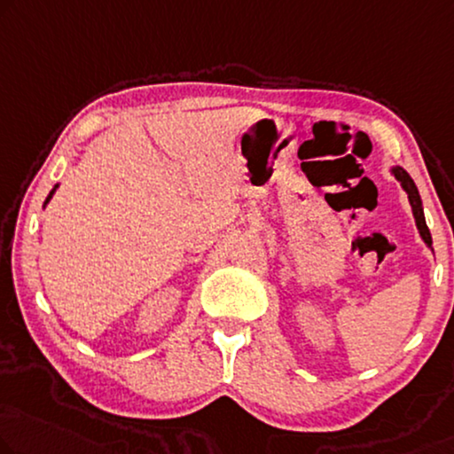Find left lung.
<instances>
[{"label": "left lung", "mask_w": 454, "mask_h": 454, "mask_svg": "<svg viewBox=\"0 0 454 454\" xmlns=\"http://www.w3.org/2000/svg\"><path fill=\"white\" fill-rule=\"evenodd\" d=\"M391 173H394V177L400 181L402 187H403V192L408 193L411 212H414V218H416V226H418V230H420V236H422V240L426 242V247L432 250V236H430L428 226H426L422 200H420V193H418V187L414 184V179H411L410 175H408V171H403L402 167H394V168H391Z\"/></svg>", "instance_id": "obj_1"}]
</instances>
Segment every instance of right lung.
Here are the masks:
<instances>
[{
  "instance_id": "obj_1",
  "label": "right lung",
  "mask_w": 454,
  "mask_h": 454,
  "mask_svg": "<svg viewBox=\"0 0 454 454\" xmlns=\"http://www.w3.org/2000/svg\"><path fill=\"white\" fill-rule=\"evenodd\" d=\"M57 187H59V185H54V189H52V192L49 193V198H46V201H44V206H46V204H49V201H51V198H52V193H54V192H57Z\"/></svg>"
}]
</instances>
